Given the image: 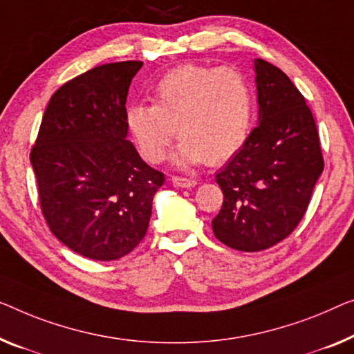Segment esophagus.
I'll return each instance as SVG.
<instances>
[{
	"label": "esophagus",
	"mask_w": 354,
	"mask_h": 354,
	"mask_svg": "<svg viewBox=\"0 0 354 354\" xmlns=\"http://www.w3.org/2000/svg\"><path fill=\"white\" fill-rule=\"evenodd\" d=\"M171 181H173V184H175V186L184 187V189H189V187H195V186H197V181H195V179L183 178V176H173Z\"/></svg>",
	"instance_id": "34e87169"
}]
</instances>
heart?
<instances>
[{
	"label": "heart",
	"mask_w": 354,
	"mask_h": 354,
	"mask_svg": "<svg viewBox=\"0 0 354 354\" xmlns=\"http://www.w3.org/2000/svg\"><path fill=\"white\" fill-rule=\"evenodd\" d=\"M254 97L243 73L230 66L183 65L156 84L152 104H131L125 124L147 162L165 159L178 133L176 165H216L236 154L250 136Z\"/></svg>",
	"instance_id": "b5f03b06"
}]
</instances>
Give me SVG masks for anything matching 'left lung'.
I'll return each instance as SVG.
<instances>
[{
  "instance_id": "1",
  "label": "left lung",
  "mask_w": 354,
  "mask_h": 354,
  "mask_svg": "<svg viewBox=\"0 0 354 354\" xmlns=\"http://www.w3.org/2000/svg\"><path fill=\"white\" fill-rule=\"evenodd\" d=\"M257 127L216 175L223 208L214 236L239 251L267 250L297 227L324 168L313 114L279 68L254 60Z\"/></svg>"
}]
</instances>
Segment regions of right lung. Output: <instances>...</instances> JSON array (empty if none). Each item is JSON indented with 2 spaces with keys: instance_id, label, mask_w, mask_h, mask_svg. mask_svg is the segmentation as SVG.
<instances>
[{
  "instance_id": "add662e5",
  "label": "right lung",
  "mask_w": 354,
  "mask_h": 354,
  "mask_svg": "<svg viewBox=\"0 0 354 354\" xmlns=\"http://www.w3.org/2000/svg\"><path fill=\"white\" fill-rule=\"evenodd\" d=\"M141 66L136 60L106 63L63 84L30 154L52 234L93 261L135 250L165 181L127 140V93Z\"/></svg>"
}]
</instances>
